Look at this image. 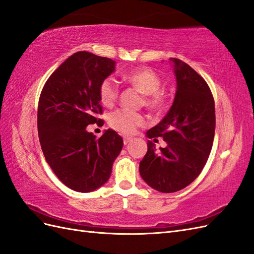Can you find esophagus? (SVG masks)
<instances>
[{
    "instance_id": "1",
    "label": "esophagus",
    "mask_w": 254,
    "mask_h": 254,
    "mask_svg": "<svg viewBox=\"0 0 254 254\" xmlns=\"http://www.w3.org/2000/svg\"><path fill=\"white\" fill-rule=\"evenodd\" d=\"M131 141H132L131 137H127V136L123 137V143H125V144H128Z\"/></svg>"
}]
</instances>
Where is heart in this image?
<instances>
[{
  "label": "heart",
  "mask_w": 254,
  "mask_h": 254,
  "mask_svg": "<svg viewBox=\"0 0 254 254\" xmlns=\"http://www.w3.org/2000/svg\"><path fill=\"white\" fill-rule=\"evenodd\" d=\"M123 79L134 89L143 95L142 104L154 113L163 112L168 104V96L161 89L162 78L149 67H139L123 74ZM119 86L113 77H106L99 86L100 102L105 107H112L119 97ZM146 123V118L140 113L127 110H118L108 117V125L122 134H132L138 127Z\"/></svg>",
  "instance_id": "heart-1"
}]
</instances>
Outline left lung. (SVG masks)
<instances>
[{
	"instance_id": "obj_1",
	"label": "left lung",
	"mask_w": 254,
	"mask_h": 254,
	"mask_svg": "<svg viewBox=\"0 0 254 254\" xmlns=\"http://www.w3.org/2000/svg\"><path fill=\"white\" fill-rule=\"evenodd\" d=\"M177 76L175 101L157 126L147 132L167 142L156 151L148 140V151L139 164L140 176L161 192L183 190L195 180L211 153L215 135V102L208 85L190 66L170 59Z\"/></svg>"
}]
</instances>
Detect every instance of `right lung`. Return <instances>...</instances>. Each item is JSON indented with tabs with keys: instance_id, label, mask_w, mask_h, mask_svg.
Returning a JSON list of instances; mask_svg holds the SVG:
<instances>
[{
	"instance_id": "obj_1",
	"label": "right lung",
	"mask_w": 254,
	"mask_h": 254,
	"mask_svg": "<svg viewBox=\"0 0 254 254\" xmlns=\"http://www.w3.org/2000/svg\"><path fill=\"white\" fill-rule=\"evenodd\" d=\"M115 64L107 57L76 52L51 74L40 93L37 126L43 155L56 177L75 191L88 192L105 184L123 146L114 129L100 138L86 129L102 123L99 86Z\"/></svg>"
}]
</instances>
